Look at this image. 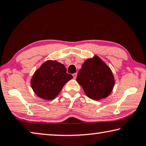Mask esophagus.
<instances>
[{
  "mask_svg": "<svg viewBox=\"0 0 146 146\" xmlns=\"http://www.w3.org/2000/svg\"><path fill=\"white\" fill-rule=\"evenodd\" d=\"M77 75H78V74L77 73H74V74H73V77H74V79H76V77H77Z\"/></svg>",
  "mask_w": 146,
  "mask_h": 146,
  "instance_id": "1",
  "label": "esophagus"
}]
</instances>
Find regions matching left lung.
<instances>
[{"label":"left lung","instance_id":"obj_1","mask_svg":"<svg viewBox=\"0 0 146 146\" xmlns=\"http://www.w3.org/2000/svg\"><path fill=\"white\" fill-rule=\"evenodd\" d=\"M76 80L86 95L94 100L108 96L115 83L111 69L97 56L84 62Z\"/></svg>","mask_w":146,"mask_h":146}]
</instances>
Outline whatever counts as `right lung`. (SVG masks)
<instances>
[{
	"mask_svg": "<svg viewBox=\"0 0 146 146\" xmlns=\"http://www.w3.org/2000/svg\"><path fill=\"white\" fill-rule=\"evenodd\" d=\"M73 78L66 73L64 64L56 61H47L35 72L31 80L33 91L39 98L52 100L65 83Z\"/></svg>",
	"mask_w": 146,
	"mask_h": 146,
	"instance_id": "add662e5",
	"label": "right lung"
}]
</instances>
